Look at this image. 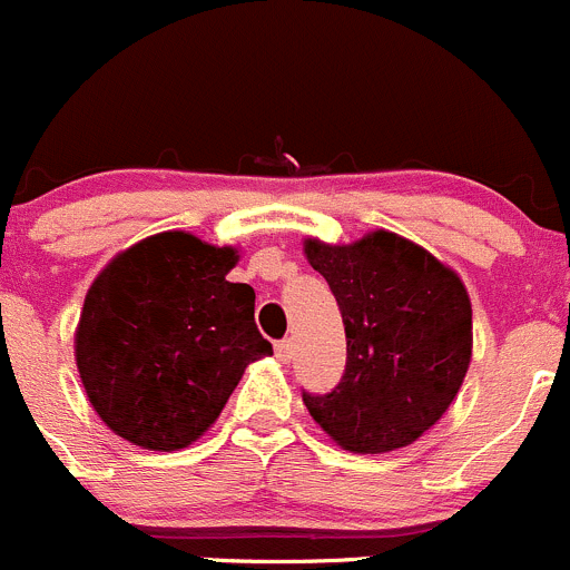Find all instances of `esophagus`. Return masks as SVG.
<instances>
[{
    "mask_svg": "<svg viewBox=\"0 0 570 570\" xmlns=\"http://www.w3.org/2000/svg\"><path fill=\"white\" fill-rule=\"evenodd\" d=\"M292 355H295V344H292V338H284V342L275 344V358H278L281 364H289Z\"/></svg>",
    "mask_w": 570,
    "mask_h": 570,
    "instance_id": "obj_1",
    "label": "esophagus"
}]
</instances>
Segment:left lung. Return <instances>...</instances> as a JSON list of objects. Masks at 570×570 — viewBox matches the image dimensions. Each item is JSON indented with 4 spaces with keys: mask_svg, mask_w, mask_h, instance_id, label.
<instances>
[{
    "mask_svg": "<svg viewBox=\"0 0 570 570\" xmlns=\"http://www.w3.org/2000/svg\"><path fill=\"white\" fill-rule=\"evenodd\" d=\"M347 333L342 383L303 394L322 433L355 455L422 439L446 413L471 364V301L461 275L422 245L375 228L355 243L303 239Z\"/></svg>",
    "mask_w": 570,
    "mask_h": 570,
    "instance_id": "8db88e82",
    "label": "left lung"
}]
</instances>
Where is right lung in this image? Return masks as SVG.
<instances>
[{
  "label": "right lung",
  "instance_id": "1",
  "mask_svg": "<svg viewBox=\"0 0 570 570\" xmlns=\"http://www.w3.org/2000/svg\"><path fill=\"white\" fill-rule=\"evenodd\" d=\"M239 248L163 232L115 253L85 295L73 358L90 405L129 444L176 452L226 407L248 364L273 355L256 292L232 284Z\"/></svg>",
  "mask_w": 570,
  "mask_h": 570
}]
</instances>
